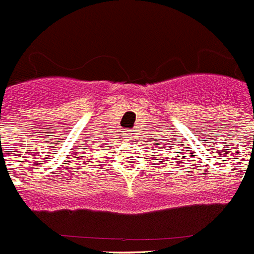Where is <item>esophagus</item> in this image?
<instances>
[{"instance_id": "esophagus-1", "label": "esophagus", "mask_w": 254, "mask_h": 254, "mask_svg": "<svg viewBox=\"0 0 254 254\" xmlns=\"http://www.w3.org/2000/svg\"><path fill=\"white\" fill-rule=\"evenodd\" d=\"M124 135L127 136V139H132V131H130V130H127V131H125Z\"/></svg>"}]
</instances>
